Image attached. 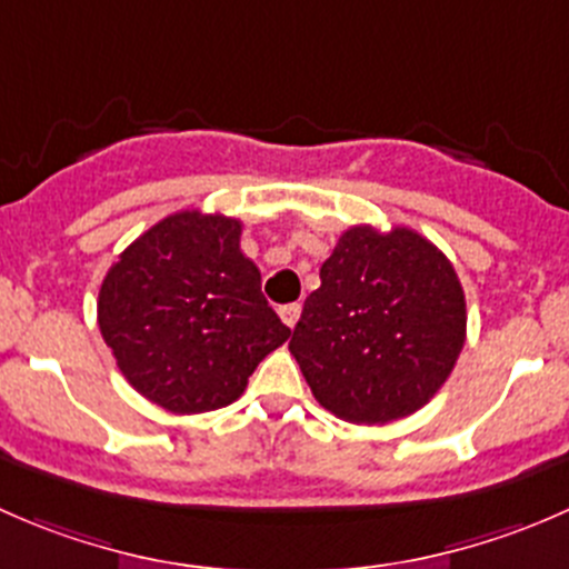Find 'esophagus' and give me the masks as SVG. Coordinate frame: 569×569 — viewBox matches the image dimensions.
I'll use <instances>...</instances> for the list:
<instances>
[{"mask_svg":"<svg viewBox=\"0 0 569 569\" xmlns=\"http://www.w3.org/2000/svg\"><path fill=\"white\" fill-rule=\"evenodd\" d=\"M278 313H280V319H283L286 327H295L297 319H300V313H302V306H300V302H291V306L280 308Z\"/></svg>","mask_w":569,"mask_h":569,"instance_id":"1","label":"esophagus"}]
</instances>
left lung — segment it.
<instances>
[{"mask_svg":"<svg viewBox=\"0 0 569 569\" xmlns=\"http://www.w3.org/2000/svg\"><path fill=\"white\" fill-rule=\"evenodd\" d=\"M289 349L313 396L352 423L421 410L465 343V295L449 258L410 228L341 233Z\"/></svg>","mask_w":569,"mask_h":569,"instance_id":"obj_1","label":"left lung"}]
</instances>
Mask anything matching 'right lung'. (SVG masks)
Masks as SVG:
<instances>
[{
    "instance_id": "obj_1",
    "label": "right lung",
    "mask_w": 569,
    "mask_h": 569,
    "mask_svg": "<svg viewBox=\"0 0 569 569\" xmlns=\"http://www.w3.org/2000/svg\"><path fill=\"white\" fill-rule=\"evenodd\" d=\"M239 237L233 217L176 211L120 252L101 283L99 327L118 369L176 416L237 401L291 336Z\"/></svg>"
}]
</instances>
